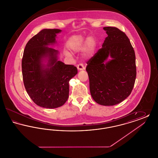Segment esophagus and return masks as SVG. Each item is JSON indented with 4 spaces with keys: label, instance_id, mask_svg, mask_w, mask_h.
<instances>
[{
    "label": "esophagus",
    "instance_id": "34e87169",
    "mask_svg": "<svg viewBox=\"0 0 158 158\" xmlns=\"http://www.w3.org/2000/svg\"><path fill=\"white\" fill-rule=\"evenodd\" d=\"M77 69H78L79 70H82L85 69V67H84L83 64H82V63L79 64L77 65Z\"/></svg>",
    "mask_w": 158,
    "mask_h": 158
}]
</instances>
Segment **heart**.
<instances>
[{
  "mask_svg": "<svg viewBox=\"0 0 158 158\" xmlns=\"http://www.w3.org/2000/svg\"><path fill=\"white\" fill-rule=\"evenodd\" d=\"M85 44V52L87 54L92 53L95 44V40L93 38H86L82 35H74L70 38L68 41V47L74 52H79L83 48L84 44ZM65 54L68 56H71V54L66 52Z\"/></svg>",
  "mask_w": 158,
  "mask_h": 158,
  "instance_id": "b5f03b06",
  "label": "heart"
}]
</instances>
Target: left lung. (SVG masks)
<instances>
[{"label": "left lung", "instance_id": "left-lung-1", "mask_svg": "<svg viewBox=\"0 0 158 158\" xmlns=\"http://www.w3.org/2000/svg\"><path fill=\"white\" fill-rule=\"evenodd\" d=\"M108 36L98 52L88 60L86 70L90 94L99 104L116 105L130 95L136 77L135 56L126 34L116 27H106ZM110 55L112 58L105 61Z\"/></svg>", "mask_w": 158, "mask_h": 158}]
</instances>
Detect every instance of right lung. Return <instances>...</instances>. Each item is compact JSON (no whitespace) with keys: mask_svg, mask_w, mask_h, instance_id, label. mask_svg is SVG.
<instances>
[{"mask_svg":"<svg viewBox=\"0 0 158 158\" xmlns=\"http://www.w3.org/2000/svg\"><path fill=\"white\" fill-rule=\"evenodd\" d=\"M61 31H41L28 41L23 54L22 72L25 89L35 104L45 108L64 104L69 97V82L77 73L76 67L58 60V50L48 47L56 43V34Z\"/></svg>","mask_w":158,"mask_h":158,"instance_id":"add662e5","label":"right lung"}]
</instances>
